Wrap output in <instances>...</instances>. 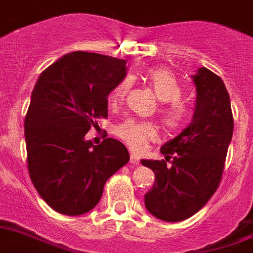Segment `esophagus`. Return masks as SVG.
<instances>
[{"mask_svg":"<svg viewBox=\"0 0 253 253\" xmlns=\"http://www.w3.org/2000/svg\"><path fill=\"white\" fill-rule=\"evenodd\" d=\"M130 164H133V165H138L139 164V157L133 152L130 153Z\"/></svg>","mask_w":253,"mask_h":253,"instance_id":"esophagus-1","label":"esophagus"}]
</instances>
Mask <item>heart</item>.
I'll return each instance as SVG.
<instances>
[{
	"label": "heart",
	"mask_w": 253,
	"mask_h": 253,
	"mask_svg": "<svg viewBox=\"0 0 253 253\" xmlns=\"http://www.w3.org/2000/svg\"><path fill=\"white\" fill-rule=\"evenodd\" d=\"M144 79L153 90L155 96L164 105L160 107V118L164 125L171 131L182 129L188 120V110L180 102L182 87L175 75L165 68H151ZM130 87L129 79H123L110 93V103L118 106L124 100ZM115 134L128 144L133 151L143 150L144 146L157 138V128L151 122L126 120L115 128Z\"/></svg>",
	"instance_id": "1"
}]
</instances>
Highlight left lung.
I'll use <instances>...</instances> for the list:
<instances>
[{
    "instance_id": "left-lung-1",
    "label": "left lung",
    "mask_w": 253,
    "mask_h": 253,
    "mask_svg": "<svg viewBox=\"0 0 253 253\" xmlns=\"http://www.w3.org/2000/svg\"><path fill=\"white\" fill-rule=\"evenodd\" d=\"M192 79L197 96L191 124L161 147L165 160H142L156 176L144 194L146 209L170 223L193 216L216 192L233 135L230 98L221 78L200 68Z\"/></svg>"
}]
</instances>
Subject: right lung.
<instances>
[{
	"mask_svg": "<svg viewBox=\"0 0 253 253\" xmlns=\"http://www.w3.org/2000/svg\"><path fill=\"white\" fill-rule=\"evenodd\" d=\"M126 61L74 51L40 75L24 122L32 183L51 209L77 216L101 200L106 180L129 161L122 142L94 146L85 134L107 116V97L126 75Z\"/></svg>",
	"mask_w": 253,
	"mask_h": 253,
	"instance_id": "right-lung-1",
	"label": "right lung"
}]
</instances>
